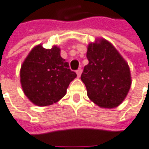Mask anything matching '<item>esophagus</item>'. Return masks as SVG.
Returning a JSON list of instances; mask_svg holds the SVG:
<instances>
[{
    "label": "esophagus",
    "instance_id": "34e87169",
    "mask_svg": "<svg viewBox=\"0 0 149 149\" xmlns=\"http://www.w3.org/2000/svg\"><path fill=\"white\" fill-rule=\"evenodd\" d=\"M82 71H83V70H82V69L81 68L78 69V70H77L76 73H77V75H78V77H80L81 74H82Z\"/></svg>",
    "mask_w": 149,
    "mask_h": 149
}]
</instances>
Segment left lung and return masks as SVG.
<instances>
[{"mask_svg":"<svg viewBox=\"0 0 149 149\" xmlns=\"http://www.w3.org/2000/svg\"><path fill=\"white\" fill-rule=\"evenodd\" d=\"M85 65L81 74L88 96L98 106L115 108L131 88L130 69L117 49L104 39L88 45Z\"/></svg>","mask_w":149,"mask_h":149,"instance_id":"8db88e82","label":"left lung"}]
</instances>
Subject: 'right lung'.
<instances>
[{
    "instance_id": "add662e5",
    "label": "right lung",
    "mask_w": 149,
    "mask_h": 149,
    "mask_svg": "<svg viewBox=\"0 0 149 149\" xmlns=\"http://www.w3.org/2000/svg\"><path fill=\"white\" fill-rule=\"evenodd\" d=\"M76 73L60 56V49L35 47L28 54L20 70L23 92L32 103L46 106L56 103L66 93Z\"/></svg>"
}]
</instances>
